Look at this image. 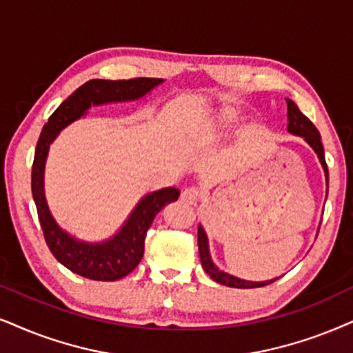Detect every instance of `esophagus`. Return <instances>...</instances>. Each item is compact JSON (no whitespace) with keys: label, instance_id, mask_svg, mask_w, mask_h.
<instances>
[{"label":"esophagus","instance_id":"1","mask_svg":"<svg viewBox=\"0 0 353 353\" xmlns=\"http://www.w3.org/2000/svg\"><path fill=\"white\" fill-rule=\"evenodd\" d=\"M181 200L189 205H195L200 200V190L197 187H185L181 194Z\"/></svg>","mask_w":353,"mask_h":353}]
</instances>
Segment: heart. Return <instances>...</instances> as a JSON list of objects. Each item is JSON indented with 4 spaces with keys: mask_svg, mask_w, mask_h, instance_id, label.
Returning a JSON list of instances; mask_svg holds the SVG:
<instances>
[{
    "mask_svg": "<svg viewBox=\"0 0 353 353\" xmlns=\"http://www.w3.org/2000/svg\"><path fill=\"white\" fill-rule=\"evenodd\" d=\"M236 120H238V114H236L233 109H223L221 112H218L215 115V119H213L212 122L213 132L220 133L223 130H226V128H230Z\"/></svg>",
    "mask_w": 353,
    "mask_h": 353,
    "instance_id": "1",
    "label": "heart"
}]
</instances>
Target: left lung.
<instances>
[{
    "mask_svg": "<svg viewBox=\"0 0 353 353\" xmlns=\"http://www.w3.org/2000/svg\"><path fill=\"white\" fill-rule=\"evenodd\" d=\"M287 105H288L287 130L292 133V135L301 137L303 140H305L306 143L313 148L314 153L318 154L319 163H321V166H323V171L325 176V190H327L329 189V172H327V164H325V158H324V148H323V143H321V135H319L318 128H316L313 122H311V120L307 119L300 109H298V105L292 99H287ZM318 231H319V228H318ZM199 254H200V261H202V267L205 269V272H207V274L212 276L215 282L226 285V287L259 288V287H265V285L274 283L275 280L280 279V276H275V279L264 280V282H252V280L239 279V276H234V275L228 274V272L218 269V267L215 265V262L212 261V256H210L208 236H207V233H205L202 225H199Z\"/></svg>",
    "mask_w": 353,
    "mask_h": 353,
    "instance_id": "1",
    "label": "left lung"
}]
</instances>
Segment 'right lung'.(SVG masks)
<instances>
[{
    "instance_id": "obj_1",
    "label": "right lung",
    "mask_w": 353,
    "mask_h": 353,
    "mask_svg": "<svg viewBox=\"0 0 353 353\" xmlns=\"http://www.w3.org/2000/svg\"><path fill=\"white\" fill-rule=\"evenodd\" d=\"M163 83L164 79L159 78H135L122 81L91 79L61 102L43 125L32 164V197L47 246L57 261L74 274L101 282H114L130 274L143 257L146 231L150 230L154 216L168 203L176 202L181 192L176 187L150 192L140 199L117 233L97 243L83 241L61 228L48 208L43 177L50 145L58 133L74 120L84 117L91 107L138 101Z\"/></svg>"
}]
</instances>
